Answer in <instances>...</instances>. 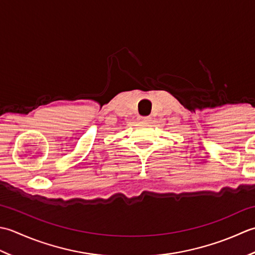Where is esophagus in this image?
Returning <instances> with one entry per match:
<instances>
[{
  "label": "esophagus",
  "instance_id": "1",
  "mask_svg": "<svg viewBox=\"0 0 255 255\" xmlns=\"http://www.w3.org/2000/svg\"><path fill=\"white\" fill-rule=\"evenodd\" d=\"M137 120L141 122V123H146V122H148L150 120V118L149 117H138Z\"/></svg>",
  "mask_w": 255,
  "mask_h": 255
}]
</instances>
